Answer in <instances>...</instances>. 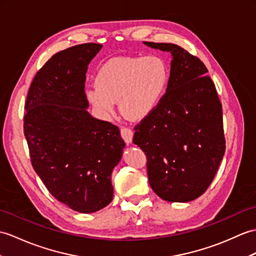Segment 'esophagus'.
I'll use <instances>...</instances> for the list:
<instances>
[{
    "mask_svg": "<svg viewBox=\"0 0 256 256\" xmlns=\"http://www.w3.org/2000/svg\"><path fill=\"white\" fill-rule=\"evenodd\" d=\"M133 130L128 128H121V136L122 138L126 140V144H130L133 140Z\"/></svg>",
    "mask_w": 256,
    "mask_h": 256,
    "instance_id": "1",
    "label": "esophagus"
}]
</instances>
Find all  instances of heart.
<instances>
[{"instance_id":"obj_1","label":"heart","mask_w":256,"mask_h":256,"mask_svg":"<svg viewBox=\"0 0 256 256\" xmlns=\"http://www.w3.org/2000/svg\"><path fill=\"white\" fill-rule=\"evenodd\" d=\"M168 80L167 65L159 56L116 58L101 68L87 98L104 118L114 114L118 101L124 116L142 120L156 109Z\"/></svg>"}]
</instances>
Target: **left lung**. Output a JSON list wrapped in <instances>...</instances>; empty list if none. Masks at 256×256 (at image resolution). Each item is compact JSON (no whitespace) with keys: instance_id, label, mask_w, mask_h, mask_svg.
<instances>
[{"instance_id":"8db88e82","label":"left lung","mask_w":256,"mask_h":256,"mask_svg":"<svg viewBox=\"0 0 256 256\" xmlns=\"http://www.w3.org/2000/svg\"><path fill=\"white\" fill-rule=\"evenodd\" d=\"M144 44L170 52V77L156 109L135 126L133 142L147 157L152 191L168 202L200 198L226 150L222 108L204 63L174 44Z\"/></svg>"}]
</instances>
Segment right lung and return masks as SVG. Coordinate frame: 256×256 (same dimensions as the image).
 I'll use <instances>...</instances> for the list:
<instances>
[{
	"label": "right lung",
	"mask_w": 256,
	"mask_h": 256,
	"mask_svg": "<svg viewBox=\"0 0 256 256\" xmlns=\"http://www.w3.org/2000/svg\"><path fill=\"white\" fill-rule=\"evenodd\" d=\"M101 48L82 44L56 53L36 74L24 116L36 174L58 202L84 214L111 203V174L126 147L118 126L87 111L86 72Z\"/></svg>",
	"instance_id": "obj_1"
}]
</instances>
